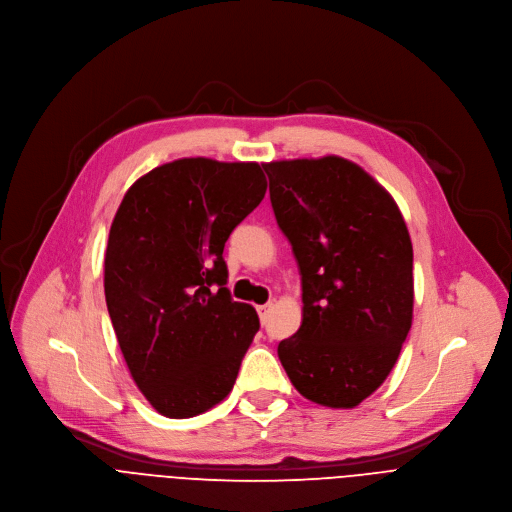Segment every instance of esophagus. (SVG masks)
Returning a JSON list of instances; mask_svg holds the SVG:
<instances>
[{
    "mask_svg": "<svg viewBox=\"0 0 512 512\" xmlns=\"http://www.w3.org/2000/svg\"><path fill=\"white\" fill-rule=\"evenodd\" d=\"M257 313H259V319H261V323H265V319H267V313H269V304H261V306H257Z\"/></svg>",
    "mask_w": 512,
    "mask_h": 512,
    "instance_id": "esophagus-1",
    "label": "esophagus"
}]
</instances>
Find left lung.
<instances>
[{
    "mask_svg": "<svg viewBox=\"0 0 512 512\" xmlns=\"http://www.w3.org/2000/svg\"><path fill=\"white\" fill-rule=\"evenodd\" d=\"M263 168L302 284V323L280 342V362L306 399L356 407L389 377L412 327L410 232L393 197L346 158Z\"/></svg>",
    "mask_w": 512,
    "mask_h": 512,
    "instance_id": "left-lung-1",
    "label": "left lung"
}]
</instances>
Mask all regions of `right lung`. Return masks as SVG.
<instances>
[{
	"instance_id": "add662e5",
	"label": "right lung",
	"mask_w": 512,
	"mask_h": 512,
	"mask_svg": "<svg viewBox=\"0 0 512 512\" xmlns=\"http://www.w3.org/2000/svg\"><path fill=\"white\" fill-rule=\"evenodd\" d=\"M265 189L257 162L183 158L135 181L115 214L107 309L135 385L166 418L220 403L259 331L226 288L222 253Z\"/></svg>"
}]
</instances>
